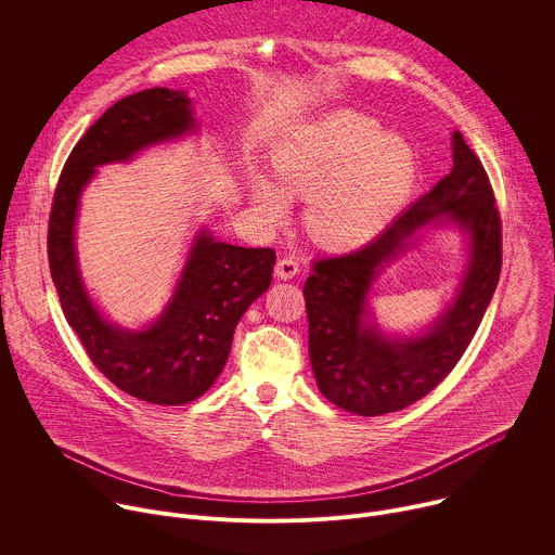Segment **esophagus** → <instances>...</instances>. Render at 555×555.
Instances as JSON below:
<instances>
[{
	"mask_svg": "<svg viewBox=\"0 0 555 555\" xmlns=\"http://www.w3.org/2000/svg\"><path fill=\"white\" fill-rule=\"evenodd\" d=\"M298 263L292 259V257H283V259H279L276 261V266H274V274L279 276V279H283V281H289V279H294L296 274H298Z\"/></svg>",
	"mask_w": 555,
	"mask_h": 555,
	"instance_id": "1",
	"label": "esophagus"
}]
</instances>
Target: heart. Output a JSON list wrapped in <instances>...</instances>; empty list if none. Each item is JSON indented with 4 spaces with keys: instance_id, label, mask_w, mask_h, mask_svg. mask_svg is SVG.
Masks as SVG:
<instances>
[{
    "instance_id": "1",
    "label": "heart",
    "mask_w": 555,
    "mask_h": 555,
    "mask_svg": "<svg viewBox=\"0 0 555 555\" xmlns=\"http://www.w3.org/2000/svg\"><path fill=\"white\" fill-rule=\"evenodd\" d=\"M272 171L284 195L309 197L307 225L315 240L353 248L369 242L406 199L415 157L404 140L382 133L375 120L340 112L289 140L274 155ZM280 194L263 178L255 182V204L268 221L285 215Z\"/></svg>"
}]
</instances>
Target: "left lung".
I'll return each instance as SVG.
<instances>
[{
  "instance_id": "left-lung-1",
  "label": "left lung",
  "mask_w": 555,
  "mask_h": 555,
  "mask_svg": "<svg viewBox=\"0 0 555 555\" xmlns=\"http://www.w3.org/2000/svg\"><path fill=\"white\" fill-rule=\"evenodd\" d=\"M450 220L470 240V261L455 302L420 337H384L365 321L376 274L424 224ZM501 215L490 178L463 135H452V171L379 236L349 255L315 259L305 281L309 360L325 398L343 411L375 417L428 395L461 360L499 285Z\"/></svg>"
}]
</instances>
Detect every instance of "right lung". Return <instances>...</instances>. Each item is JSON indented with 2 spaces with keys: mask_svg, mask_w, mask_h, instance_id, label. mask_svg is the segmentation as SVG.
<instances>
[{
  "mask_svg": "<svg viewBox=\"0 0 555 555\" xmlns=\"http://www.w3.org/2000/svg\"><path fill=\"white\" fill-rule=\"evenodd\" d=\"M195 129L184 92L151 88L114 103L74 144L48 223V263L67 325L112 384L160 406L189 404L212 386L228 360L236 323L272 283L276 255L272 248L215 242L202 230L160 319L129 332L107 323L90 300L78 274L74 223L78 199L96 167L127 163L151 144Z\"/></svg>",
  "mask_w": 555,
  "mask_h": 555,
  "instance_id": "right-lung-1",
  "label": "right lung"
}]
</instances>
